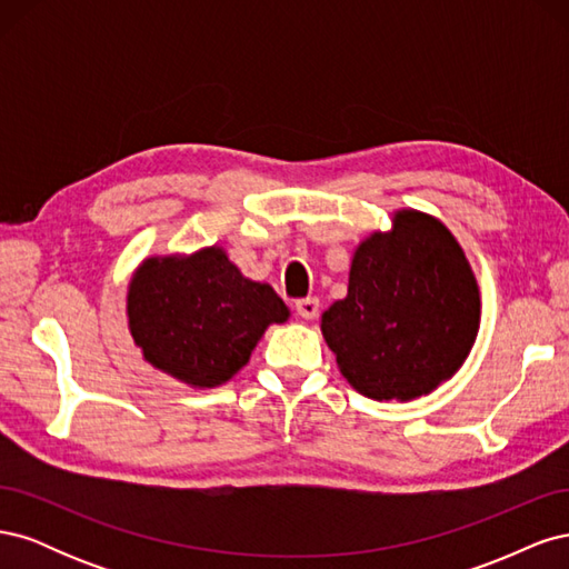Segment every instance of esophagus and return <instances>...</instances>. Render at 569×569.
Instances as JSON below:
<instances>
[{"mask_svg":"<svg viewBox=\"0 0 569 569\" xmlns=\"http://www.w3.org/2000/svg\"><path fill=\"white\" fill-rule=\"evenodd\" d=\"M295 311H297V316L303 318V320H313V318H318V313H320V301H318L316 297L299 299V301L295 303Z\"/></svg>","mask_w":569,"mask_h":569,"instance_id":"34e87169","label":"esophagus"}]
</instances>
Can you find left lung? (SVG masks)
Here are the masks:
<instances>
[{"label": "left lung", "instance_id": "left-lung-1", "mask_svg": "<svg viewBox=\"0 0 569 569\" xmlns=\"http://www.w3.org/2000/svg\"><path fill=\"white\" fill-rule=\"evenodd\" d=\"M358 244L349 295L320 330L347 382L375 401H410L451 380L479 330V289L441 220L403 209Z\"/></svg>", "mask_w": 569, "mask_h": 569}]
</instances>
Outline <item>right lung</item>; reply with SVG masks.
<instances>
[{"mask_svg":"<svg viewBox=\"0 0 569 569\" xmlns=\"http://www.w3.org/2000/svg\"><path fill=\"white\" fill-rule=\"evenodd\" d=\"M287 318L274 289L244 278L220 247L151 256L128 287V327L144 360L199 389L232 380L268 325Z\"/></svg>","mask_w":569,"mask_h":569,"instance_id":"obj_1","label":"right lung"}]
</instances>
